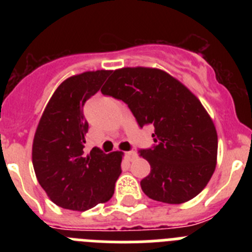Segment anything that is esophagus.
Returning a JSON list of instances; mask_svg holds the SVG:
<instances>
[{
    "instance_id": "34e87169",
    "label": "esophagus",
    "mask_w": 252,
    "mask_h": 252,
    "mask_svg": "<svg viewBox=\"0 0 252 252\" xmlns=\"http://www.w3.org/2000/svg\"><path fill=\"white\" fill-rule=\"evenodd\" d=\"M136 153L135 151H127V153L125 154V158H126V160H128V161H132L135 158H136Z\"/></svg>"
}]
</instances>
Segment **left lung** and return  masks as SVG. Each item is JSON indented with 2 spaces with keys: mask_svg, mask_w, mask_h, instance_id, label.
Returning a JSON list of instances; mask_svg holds the SVG:
<instances>
[{
  "mask_svg": "<svg viewBox=\"0 0 252 252\" xmlns=\"http://www.w3.org/2000/svg\"><path fill=\"white\" fill-rule=\"evenodd\" d=\"M101 92L127 104L140 127L155 128V144L139 150L151 168L140 182L142 192L169 204L199 194L215 171L218 145L199 99L168 73L141 66L112 72Z\"/></svg>",
  "mask_w": 252,
  "mask_h": 252,
  "instance_id": "left-lung-1",
  "label": "left lung"
}]
</instances>
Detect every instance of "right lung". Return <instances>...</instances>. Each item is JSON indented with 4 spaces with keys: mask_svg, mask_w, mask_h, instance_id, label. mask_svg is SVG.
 Listing matches in <instances>:
<instances>
[{
    "mask_svg": "<svg viewBox=\"0 0 252 252\" xmlns=\"http://www.w3.org/2000/svg\"><path fill=\"white\" fill-rule=\"evenodd\" d=\"M111 70L74 75L57 88L44 111L32 144V165L40 186L57 206L87 211L110 201L121 174L122 154L84 151L88 122L83 107Z\"/></svg>",
    "mask_w": 252,
    "mask_h": 252,
    "instance_id": "obj_1",
    "label": "right lung"
}]
</instances>
